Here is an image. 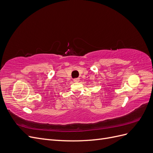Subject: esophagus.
<instances>
[{"label":"esophagus","instance_id":"obj_1","mask_svg":"<svg viewBox=\"0 0 153 153\" xmlns=\"http://www.w3.org/2000/svg\"><path fill=\"white\" fill-rule=\"evenodd\" d=\"M80 80V78H74L73 79V81L75 82H78Z\"/></svg>","mask_w":153,"mask_h":153}]
</instances>
